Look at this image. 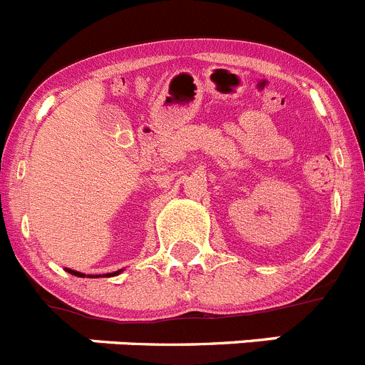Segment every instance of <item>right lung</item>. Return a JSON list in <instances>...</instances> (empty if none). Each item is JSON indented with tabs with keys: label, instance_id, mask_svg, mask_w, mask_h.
I'll list each match as a JSON object with an SVG mask.
<instances>
[{
	"label": "right lung",
	"instance_id": "add662e5",
	"mask_svg": "<svg viewBox=\"0 0 365 365\" xmlns=\"http://www.w3.org/2000/svg\"><path fill=\"white\" fill-rule=\"evenodd\" d=\"M67 272H71V274H74V277H85L83 272L72 271V269H67ZM120 272H121V269H120V271H116V272H109V274H105V277H116V274H120ZM91 278H93V274H91ZM96 278H98V274H96Z\"/></svg>",
	"mask_w": 365,
	"mask_h": 365
}]
</instances>
